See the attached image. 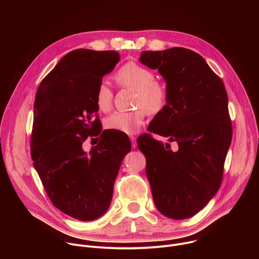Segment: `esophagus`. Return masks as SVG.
I'll return each instance as SVG.
<instances>
[{"label": "esophagus", "mask_w": 259, "mask_h": 259, "mask_svg": "<svg viewBox=\"0 0 259 259\" xmlns=\"http://www.w3.org/2000/svg\"><path fill=\"white\" fill-rule=\"evenodd\" d=\"M130 140H131V145H132V149H136L137 147V142H136V137L135 136H130Z\"/></svg>", "instance_id": "esophagus-1"}]
</instances>
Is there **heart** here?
Masks as SVG:
<instances>
[{
  "label": "heart",
  "mask_w": 259,
  "mask_h": 259,
  "mask_svg": "<svg viewBox=\"0 0 259 259\" xmlns=\"http://www.w3.org/2000/svg\"><path fill=\"white\" fill-rule=\"evenodd\" d=\"M116 80L123 86L136 90L135 104L144 106L150 113L157 114L165 107L167 102V88L161 81L155 80L154 72L135 62L124 64L117 72ZM113 93L106 82L99 83L96 90V105L106 112L112 105ZM146 112L139 107L132 112H116L109 115L104 122L105 128L123 134H135L142 127Z\"/></svg>",
  "instance_id": "1"
}]
</instances>
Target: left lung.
I'll return each instance as SVG.
<instances>
[{"label":"left lung","instance_id":"obj_1","mask_svg":"<svg viewBox=\"0 0 259 259\" xmlns=\"http://www.w3.org/2000/svg\"><path fill=\"white\" fill-rule=\"evenodd\" d=\"M139 61L158 69L168 93L147 130L178 144L172 152L169 143L149 134L137 139L146 177L158 210L186 219L208 204L223 180L233 134L227 90L205 59L186 48L143 51Z\"/></svg>","mask_w":259,"mask_h":259}]
</instances>
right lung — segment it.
Wrapping results in <instances>:
<instances>
[{"label":"right lung","mask_w":259,"mask_h":259,"mask_svg":"<svg viewBox=\"0 0 259 259\" xmlns=\"http://www.w3.org/2000/svg\"><path fill=\"white\" fill-rule=\"evenodd\" d=\"M119 60L113 50H73L59 60L35 94L33 167L53 205L82 221L107 211L122 161L131 152L129 138L102 131L94 119L99 109L97 87ZM89 135L99 136L100 142L87 153L81 145Z\"/></svg>","instance_id":"right-lung-1"}]
</instances>
